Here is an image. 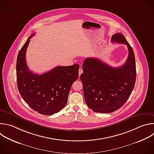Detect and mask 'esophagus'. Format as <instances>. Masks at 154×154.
<instances>
[{
  "instance_id": "esophagus-1",
  "label": "esophagus",
  "mask_w": 154,
  "mask_h": 154,
  "mask_svg": "<svg viewBox=\"0 0 154 154\" xmlns=\"http://www.w3.org/2000/svg\"><path fill=\"white\" fill-rule=\"evenodd\" d=\"M83 69H82V68H80L79 70V77H80V75L83 73Z\"/></svg>"
}]
</instances>
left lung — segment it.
Returning a JSON list of instances; mask_svg holds the SVG:
<instances>
[{
  "instance_id": "left-lung-1",
  "label": "left lung",
  "mask_w": 154,
  "mask_h": 154,
  "mask_svg": "<svg viewBox=\"0 0 154 154\" xmlns=\"http://www.w3.org/2000/svg\"><path fill=\"white\" fill-rule=\"evenodd\" d=\"M112 42L123 43L128 48L126 63L120 67H112L100 59L88 57L83 63L80 75L85 100L94 112L111 113L120 109L129 98L136 80L134 51L121 33L114 34Z\"/></svg>"
}]
</instances>
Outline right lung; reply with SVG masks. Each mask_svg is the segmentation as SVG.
Masks as SVG:
<instances>
[{
	"mask_svg": "<svg viewBox=\"0 0 154 154\" xmlns=\"http://www.w3.org/2000/svg\"><path fill=\"white\" fill-rule=\"evenodd\" d=\"M31 34L19 51L16 62L19 91L26 103L40 114L51 116L66 105L71 87L79 77V65L57 66L38 75L29 70L26 51Z\"/></svg>",
	"mask_w": 154,
	"mask_h": 154,
	"instance_id": "1",
	"label": "right lung"
}]
</instances>
